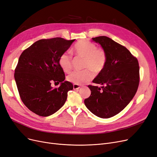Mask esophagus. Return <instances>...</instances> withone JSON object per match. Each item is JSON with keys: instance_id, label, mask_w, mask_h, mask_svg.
I'll list each match as a JSON object with an SVG mask.
<instances>
[{"instance_id": "34e87169", "label": "esophagus", "mask_w": 157, "mask_h": 157, "mask_svg": "<svg viewBox=\"0 0 157 157\" xmlns=\"http://www.w3.org/2000/svg\"><path fill=\"white\" fill-rule=\"evenodd\" d=\"M81 88V86L79 85H76V84H74L73 85V88L74 90H78Z\"/></svg>"}]
</instances>
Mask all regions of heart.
I'll return each mask as SVG.
<instances>
[{"label": "heart", "instance_id": "b5f03b06", "mask_svg": "<svg viewBox=\"0 0 157 157\" xmlns=\"http://www.w3.org/2000/svg\"><path fill=\"white\" fill-rule=\"evenodd\" d=\"M72 52L75 56L84 58L83 67L86 69L69 74L67 80L71 83L79 85L85 84L94 78V72L98 74L105 67L107 60L105 51L97 48L90 41H78L72 49ZM59 65L65 72H69L72 69V57L67 52L63 53L59 58Z\"/></svg>", "mask_w": 157, "mask_h": 157}]
</instances>
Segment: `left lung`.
I'll list each match as a JSON object with an SVG mask.
<instances>
[{
    "mask_svg": "<svg viewBox=\"0 0 157 157\" xmlns=\"http://www.w3.org/2000/svg\"><path fill=\"white\" fill-rule=\"evenodd\" d=\"M101 45L107 56L103 71L92 82L102 86L88 85L90 97L85 99L86 108L101 118H110L121 112L133 98L139 84L137 59L125 47L105 36L92 38Z\"/></svg>",
    "mask_w": 157,
    "mask_h": 157,
    "instance_id": "obj_1",
    "label": "left lung"
}]
</instances>
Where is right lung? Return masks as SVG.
<instances>
[{
  "label": "right lung",
  "mask_w": 157,
  "mask_h": 157,
  "mask_svg": "<svg viewBox=\"0 0 157 157\" xmlns=\"http://www.w3.org/2000/svg\"><path fill=\"white\" fill-rule=\"evenodd\" d=\"M75 40L62 38L36 41L20 55L15 71V79L24 104L33 113L47 117L65 104L73 85L64 81L65 73L59 58ZM60 83L54 89L51 83Z\"/></svg>",
  "instance_id": "obj_1"
}]
</instances>
